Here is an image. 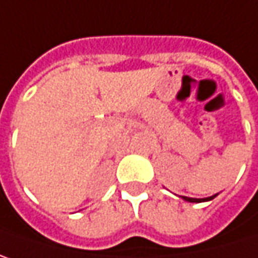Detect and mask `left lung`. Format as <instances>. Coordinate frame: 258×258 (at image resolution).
Listing matches in <instances>:
<instances>
[{
    "label": "left lung",
    "instance_id": "obj_1",
    "mask_svg": "<svg viewBox=\"0 0 258 258\" xmlns=\"http://www.w3.org/2000/svg\"><path fill=\"white\" fill-rule=\"evenodd\" d=\"M216 197H217V195H213V197H208V198H202V199L187 198V197H181V198L184 199V201H187V202H204V201H211V199H214Z\"/></svg>",
    "mask_w": 258,
    "mask_h": 258
}]
</instances>
